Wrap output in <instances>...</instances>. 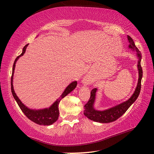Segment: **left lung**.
Returning a JSON list of instances; mask_svg holds the SVG:
<instances>
[{"label":"left lung","mask_w":154,"mask_h":154,"mask_svg":"<svg viewBox=\"0 0 154 154\" xmlns=\"http://www.w3.org/2000/svg\"><path fill=\"white\" fill-rule=\"evenodd\" d=\"M128 42L130 43L128 48L137 52V66L138 71H139V79H138V83L136 89H135L133 94L132 95L131 97L128 100L125 101V102L119 104L118 105H116L113 106V107L106 109V110L105 111H97L94 108V104L95 102L96 93L97 89L94 88L91 91L90 98L89 100L84 105V111H83V114L88 119H91V120L96 122H100V123H109V122L116 121V119L120 118L122 115L125 113V112L134 103V101L137 100V98L139 95L140 88H141V79L143 77V70L141 66H140V61H141L142 56L139 49L135 45L134 41L128 35Z\"/></svg>","instance_id":"left-lung-1"}]
</instances>
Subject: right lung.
<instances>
[{"mask_svg":"<svg viewBox=\"0 0 154 154\" xmlns=\"http://www.w3.org/2000/svg\"><path fill=\"white\" fill-rule=\"evenodd\" d=\"M28 44L26 45L24 48H23L22 53L20 54V56H18L16 59L15 60V62L14 63V66H13V71H12V76H11V92L12 94L14 96V98L15 100H16L18 106H20L21 110L22 111L23 113L27 118L30 119L31 121H32L35 123L39 124V125H44V126H49L54 124V122L57 121V119L58 118L59 116V109H58V105L60 101L62 98L65 97L68 94H69L71 92H72L75 88L77 86V82H73L68 85L66 89L64 91V92L62 94L58 99H57V100L50 107L43 109H39V110H33V109H30L28 108L27 106H26L24 104H23L21 100L17 97L16 94L15 93V91L14 90V85H13V75L14 73V70L15 67V64L20 57L24 55L25 53L26 49L27 46Z\"/></svg>","mask_w":154,"mask_h":154,"instance_id":"add662e5","label":"right lung"}]
</instances>
